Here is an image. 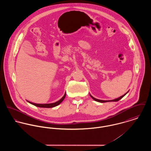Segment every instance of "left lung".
Wrapping results in <instances>:
<instances>
[{
    "instance_id": "left-lung-1",
    "label": "left lung",
    "mask_w": 151,
    "mask_h": 151,
    "mask_svg": "<svg viewBox=\"0 0 151 151\" xmlns=\"http://www.w3.org/2000/svg\"><path fill=\"white\" fill-rule=\"evenodd\" d=\"M129 92V91L128 92H127L125 94H124L123 95H122V96H120L119 98H116V99H112V100H109V101H105V100H101V99H96V98H95L94 97H93L90 93H89V95H90V96H91V97L94 100V101H96V102H101V103H105V102H117V101H119V100H120L122 98H123L127 93Z\"/></svg>"
}]
</instances>
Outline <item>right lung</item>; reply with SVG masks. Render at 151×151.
I'll use <instances>...</instances> for the list:
<instances>
[{"instance_id": "right-lung-1", "label": "right lung", "mask_w": 151, "mask_h": 151, "mask_svg": "<svg viewBox=\"0 0 151 151\" xmlns=\"http://www.w3.org/2000/svg\"><path fill=\"white\" fill-rule=\"evenodd\" d=\"M65 95H66V93L65 92V95L64 96L60 99L58 101L56 102H54V103H51V104H35V103H33V102H29L28 101H27L28 102H29V104L35 106H37V107H40V108H54L55 106H58L59 104H60L62 103V102L65 99Z\"/></svg>"}]
</instances>
